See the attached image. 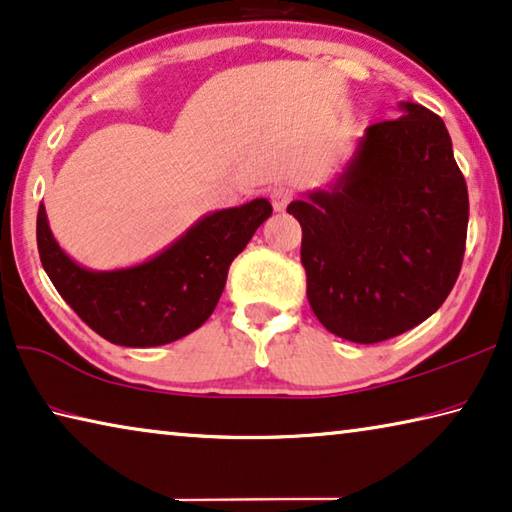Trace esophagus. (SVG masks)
<instances>
[{"mask_svg":"<svg viewBox=\"0 0 512 512\" xmlns=\"http://www.w3.org/2000/svg\"><path fill=\"white\" fill-rule=\"evenodd\" d=\"M290 201H293V190H290V187L277 185V187H272V190H270V203H272V208L277 210V212L286 210V206H288Z\"/></svg>","mask_w":512,"mask_h":512,"instance_id":"esophagus-1","label":"esophagus"}]
</instances>
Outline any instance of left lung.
I'll list each match as a JSON object with an SVG mask.
<instances>
[{"instance_id": "obj_1", "label": "left lung", "mask_w": 512, "mask_h": 512, "mask_svg": "<svg viewBox=\"0 0 512 512\" xmlns=\"http://www.w3.org/2000/svg\"><path fill=\"white\" fill-rule=\"evenodd\" d=\"M368 125L332 190L293 201L306 297L329 332L380 343L430 318L465 256L469 194L444 121L400 102Z\"/></svg>"}]
</instances>
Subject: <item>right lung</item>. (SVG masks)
<instances>
[{"label":"right lung","mask_w":512,"mask_h":512,"mask_svg":"<svg viewBox=\"0 0 512 512\" xmlns=\"http://www.w3.org/2000/svg\"><path fill=\"white\" fill-rule=\"evenodd\" d=\"M270 215L267 199L210 212L151 261L112 272L77 265L54 240L43 203L36 242L47 277L93 332L125 348H153L192 334L210 318L233 258Z\"/></svg>","instance_id":"right-lung-1"}]
</instances>
